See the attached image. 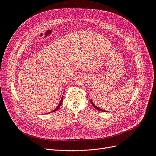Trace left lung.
Wrapping results in <instances>:
<instances>
[{
    "instance_id": "1",
    "label": "left lung",
    "mask_w": 156,
    "mask_h": 156,
    "mask_svg": "<svg viewBox=\"0 0 156 156\" xmlns=\"http://www.w3.org/2000/svg\"><path fill=\"white\" fill-rule=\"evenodd\" d=\"M91 104L93 105V106L96 108V109H97L98 110H99V111H101V112H107V111H106V110H103V109H101V108H99V107H98L97 106H96L95 105V104L93 103V102L91 100Z\"/></svg>"
}]
</instances>
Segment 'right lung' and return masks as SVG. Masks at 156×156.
Listing matches in <instances>:
<instances>
[{
    "label": "right lung",
    "instance_id": "add662e5",
    "mask_svg": "<svg viewBox=\"0 0 156 156\" xmlns=\"http://www.w3.org/2000/svg\"><path fill=\"white\" fill-rule=\"evenodd\" d=\"M63 95L62 96V98H61V100H60V103L58 104V105H57V107L54 110H52V111H51V112H49V113H47V114H50V113H52V112H55V111H57V110L59 108V107H60V105H61V104H62V102H63Z\"/></svg>",
    "mask_w": 156,
    "mask_h": 156
}]
</instances>
